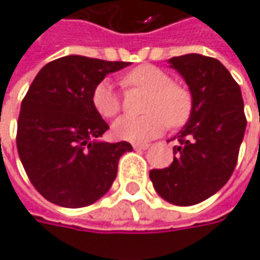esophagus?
<instances>
[{"mask_svg":"<svg viewBox=\"0 0 260 260\" xmlns=\"http://www.w3.org/2000/svg\"><path fill=\"white\" fill-rule=\"evenodd\" d=\"M132 147H134L135 151H142V149H148L149 145H147V144H134Z\"/></svg>","mask_w":260,"mask_h":260,"instance_id":"34e87169","label":"esophagus"}]
</instances>
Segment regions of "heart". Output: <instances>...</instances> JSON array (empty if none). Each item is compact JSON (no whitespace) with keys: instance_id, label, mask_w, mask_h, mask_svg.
Listing matches in <instances>:
<instances>
[{"instance_id":"b5f03b06","label":"heart","mask_w":260,"mask_h":260,"mask_svg":"<svg viewBox=\"0 0 260 260\" xmlns=\"http://www.w3.org/2000/svg\"><path fill=\"white\" fill-rule=\"evenodd\" d=\"M122 83L148 92L144 105L147 115L139 118L122 116L113 122L112 134L116 139L128 142H147L162 134L168 123L181 126L190 119L192 111L191 93L184 86L173 83V77L166 70L142 64L126 73ZM94 111L103 118H113L121 111V98L109 79H103L92 92Z\"/></svg>"}]
</instances>
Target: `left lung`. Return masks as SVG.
I'll use <instances>...</instances> for the list:
<instances>
[{"mask_svg":"<svg viewBox=\"0 0 260 260\" xmlns=\"http://www.w3.org/2000/svg\"><path fill=\"white\" fill-rule=\"evenodd\" d=\"M190 89V119L174 138V161L151 170L155 191L175 206L204 202L228 183L246 129L240 87L217 58L184 54L168 60Z\"/></svg>","mask_w":260,"mask_h":260,"instance_id":"left-lung-1","label":"left lung"}]
</instances>
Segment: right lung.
<instances>
[{"label": "right lung", "mask_w": 260, "mask_h": 260, "mask_svg": "<svg viewBox=\"0 0 260 260\" xmlns=\"http://www.w3.org/2000/svg\"><path fill=\"white\" fill-rule=\"evenodd\" d=\"M126 61L70 54L37 73L17 125V149L24 170L41 196L61 207L90 206L112 187L126 141H99L108 123L94 111L92 92Z\"/></svg>", "instance_id": "add662e5"}]
</instances>
